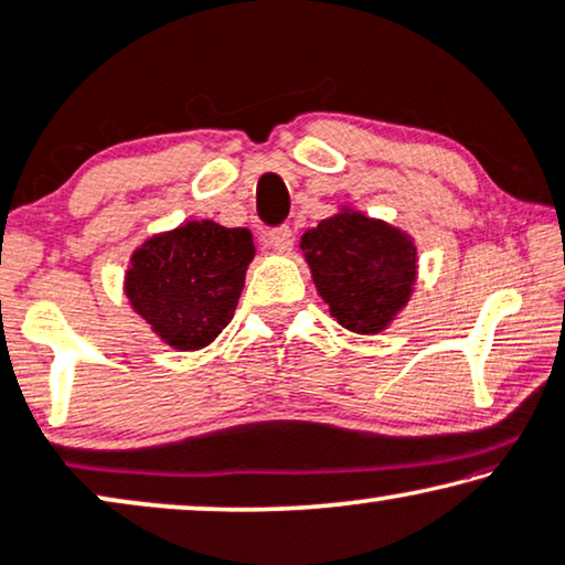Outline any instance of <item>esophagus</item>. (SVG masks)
Masks as SVG:
<instances>
[{"label":"esophagus","mask_w":565,"mask_h":565,"mask_svg":"<svg viewBox=\"0 0 565 565\" xmlns=\"http://www.w3.org/2000/svg\"><path fill=\"white\" fill-rule=\"evenodd\" d=\"M291 230L289 227H276V230H268L266 235H263V245L268 247V250H276V253H287L291 247Z\"/></svg>","instance_id":"1"}]
</instances>
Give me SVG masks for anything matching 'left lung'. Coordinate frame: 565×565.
<instances>
[{
    "label": "left lung",
    "instance_id": "8db88e82",
    "mask_svg": "<svg viewBox=\"0 0 565 565\" xmlns=\"http://www.w3.org/2000/svg\"><path fill=\"white\" fill-rule=\"evenodd\" d=\"M299 247L318 295L351 333H382L411 302L418 247L401 227L341 206L307 230Z\"/></svg>",
    "mask_w": 565,
    "mask_h": 565
}]
</instances>
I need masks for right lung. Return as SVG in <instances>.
Here are the masks:
<instances>
[{
  "mask_svg": "<svg viewBox=\"0 0 565 565\" xmlns=\"http://www.w3.org/2000/svg\"><path fill=\"white\" fill-rule=\"evenodd\" d=\"M253 258L250 230L191 220L131 253L124 295L162 343L199 351L230 326Z\"/></svg>",
  "mask_w": 565,
  "mask_h": 565,
  "instance_id": "1",
  "label": "right lung"
}]
</instances>
